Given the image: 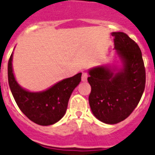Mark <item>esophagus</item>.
<instances>
[{
	"label": "esophagus",
	"mask_w": 155,
	"mask_h": 155,
	"mask_svg": "<svg viewBox=\"0 0 155 155\" xmlns=\"http://www.w3.org/2000/svg\"><path fill=\"white\" fill-rule=\"evenodd\" d=\"M88 76H89L88 73H86V72H83V73H82V76H81V80H82V81H86Z\"/></svg>",
	"instance_id": "1"
}]
</instances>
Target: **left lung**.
Listing matches in <instances>:
<instances>
[{
    "instance_id": "left-lung-1",
    "label": "left lung",
    "mask_w": 155,
    "mask_h": 155,
    "mask_svg": "<svg viewBox=\"0 0 155 155\" xmlns=\"http://www.w3.org/2000/svg\"><path fill=\"white\" fill-rule=\"evenodd\" d=\"M112 35L124 68L114 74L108 67L98 66L89 71L88 77L91 111L107 124H116L128 117L138 105L145 87V65L137 43L122 32Z\"/></svg>"
}]
</instances>
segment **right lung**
<instances>
[{
	"label": "right lung",
	"mask_w": 155,
	"mask_h": 155,
	"mask_svg": "<svg viewBox=\"0 0 155 155\" xmlns=\"http://www.w3.org/2000/svg\"><path fill=\"white\" fill-rule=\"evenodd\" d=\"M8 81L17 105L29 120L41 126L57 122L66 113L69 98L81 81V73L67 78L41 93H31L17 84L12 70V54L8 61Z\"/></svg>",
	"instance_id": "1"
}]
</instances>
